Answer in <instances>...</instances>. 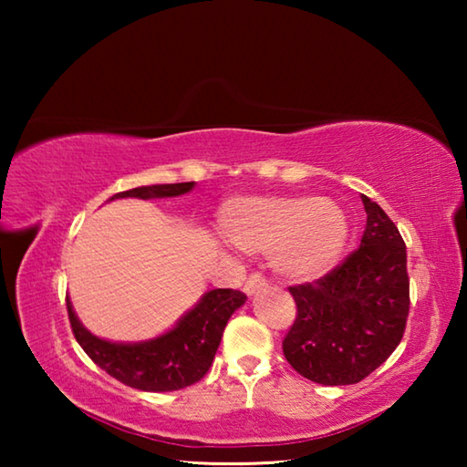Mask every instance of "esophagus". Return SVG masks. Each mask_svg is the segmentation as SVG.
Here are the masks:
<instances>
[{
  "label": "esophagus",
  "instance_id": "34e87169",
  "mask_svg": "<svg viewBox=\"0 0 467 467\" xmlns=\"http://www.w3.org/2000/svg\"><path fill=\"white\" fill-rule=\"evenodd\" d=\"M265 286H267V282L262 278V275L251 274L249 278H247V282H244L243 290H244V295H247V296H253V295H257L259 290H264Z\"/></svg>",
  "mask_w": 467,
  "mask_h": 467
}]
</instances>
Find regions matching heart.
<instances>
[{
	"label": "heart",
	"mask_w": 467,
	"mask_h": 467,
	"mask_svg": "<svg viewBox=\"0 0 467 467\" xmlns=\"http://www.w3.org/2000/svg\"><path fill=\"white\" fill-rule=\"evenodd\" d=\"M220 234L249 253L270 249L272 270L292 282L321 278L342 257L348 220L327 197L241 195L218 212Z\"/></svg>",
	"instance_id": "obj_1"
}]
</instances>
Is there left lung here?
I'll return each mask as SVG.
<instances>
[{"instance_id": "1", "label": "left lung", "mask_w": 467, "mask_h": 467, "mask_svg": "<svg viewBox=\"0 0 467 467\" xmlns=\"http://www.w3.org/2000/svg\"><path fill=\"white\" fill-rule=\"evenodd\" d=\"M367 226L360 247L313 284L290 286L296 319L282 350L298 375L352 385L389 358L410 311L406 244L381 205L360 195Z\"/></svg>"}]
</instances>
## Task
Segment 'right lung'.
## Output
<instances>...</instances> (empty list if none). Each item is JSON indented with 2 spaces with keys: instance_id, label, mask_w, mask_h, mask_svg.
<instances>
[{
  "instance_id": "obj_1",
  "label": "right lung",
  "mask_w": 467,
  "mask_h": 467,
  "mask_svg": "<svg viewBox=\"0 0 467 467\" xmlns=\"http://www.w3.org/2000/svg\"><path fill=\"white\" fill-rule=\"evenodd\" d=\"M193 189L189 183L146 185L130 192L115 193L109 202L121 197L138 200H156V197H177ZM247 296L233 288H214L197 300L177 326L167 334L146 339V342H109L86 329L66 298L69 323L84 352L107 370L117 381L141 391H177L200 381L212 367L216 350L223 339L231 315L244 305Z\"/></svg>"
}]
</instances>
